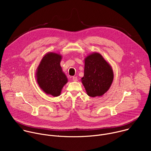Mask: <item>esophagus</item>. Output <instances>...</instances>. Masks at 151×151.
Masks as SVG:
<instances>
[{
	"label": "esophagus",
	"instance_id": "1",
	"mask_svg": "<svg viewBox=\"0 0 151 151\" xmlns=\"http://www.w3.org/2000/svg\"><path fill=\"white\" fill-rule=\"evenodd\" d=\"M72 80L74 82H76V81H78V78L76 76H73L72 77Z\"/></svg>",
	"mask_w": 151,
	"mask_h": 151
}]
</instances>
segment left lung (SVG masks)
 Instances as JSON below:
<instances>
[{
  "label": "left lung",
  "mask_w": 151,
  "mask_h": 151,
  "mask_svg": "<svg viewBox=\"0 0 151 151\" xmlns=\"http://www.w3.org/2000/svg\"><path fill=\"white\" fill-rule=\"evenodd\" d=\"M84 61V75L81 82L88 96L100 97L111 87L114 80L113 69L98 52L88 55Z\"/></svg>",
  "instance_id": "8db88e82"
}]
</instances>
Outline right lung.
Returning a JSON list of instances; mask_svg holds the SVG:
<instances>
[{"label":"right lung","mask_w":151,"mask_h":151,"mask_svg":"<svg viewBox=\"0 0 151 151\" xmlns=\"http://www.w3.org/2000/svg\"><path fill=\"white\" fill-rule=\"evenodd\" d=\"M62 56L55 52H48L40 61L36 72V81L46 94L59 96L68 80L62 70L60 62Z\"/></svg>","instance_id":"obj_1"}]
</instances>
